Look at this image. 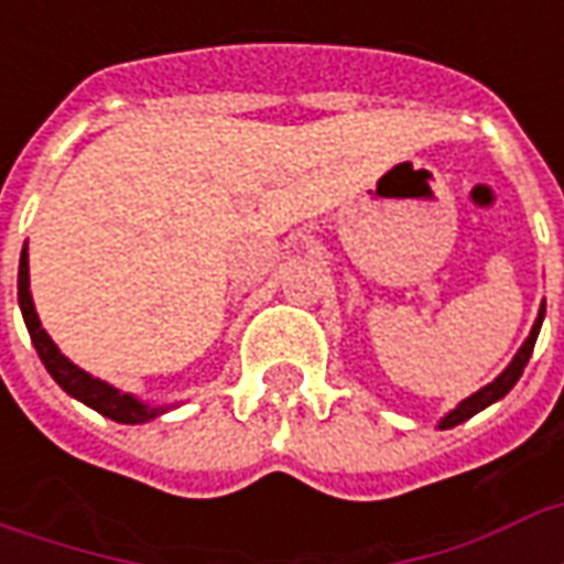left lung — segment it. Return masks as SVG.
<instances>
[{
  "label": "left lung",
  "instance_id": "8db88e82",
  "mask_svg": "<svg viewBox=\"0 0 564 564\" xmlns=\"http://www.w3.org/2000/svg\"><path fill=\"white\" fill-rule=\"evenodd\" d=\"M544 311L546 307L541 305V311H538V319H534L532 332H529V338L522 341V347L517 350V356L510 359V366L498 375L492 383H486L484 390H477L474 395H468L465 402H459L453 411H449L441 423H437V429H453V425L465 423V420H471L474 414H480L484 408H489L492 402H498V399H505L510 390H513V383L520 380L522 368H525V362H529V356H532L534 350V341H538V332H541V323H544Z\"/></svg>",
  "mask_w": 564,
  "mask_h": 564
}]
</instances>
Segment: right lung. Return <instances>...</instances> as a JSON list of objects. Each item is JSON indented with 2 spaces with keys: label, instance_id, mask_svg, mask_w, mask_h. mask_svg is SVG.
<instances>
[{
  "label": "right lung",
  "instance_id": "add662e5",
  "mask_svg": "<svg viewBox=\"0 0 564 564\" xmlns=\"http://www.w3.org/2000/svg\"><path fill=\"white\" fill-rule=\"evenodd\" d=\"M18 302L20 311H23V323H26V329H30V338L35 344V350L42 356L44 368H47V375L68 392V395H75L78 402H84L93 411H99L108 420H115V423H148L153 416L165 414L169 408H150V404L139 402L135 395H129V392L115 390L111 383H105V380L93 378L87 375L84 368H78L72 359L59 354V347L51 341V335L42 329V319L35 314V305H32V293H30V253H26V247H23V253H20V271H18Z\"/></svg>",
  "mask_w": 564,
  "mask_h": 564
}]
</instances>
